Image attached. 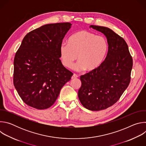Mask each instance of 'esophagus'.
Returning a JSON list of instances; mask_svg holds the SVG:
<instances>
[{
  "mask_svg": "<svg viewBox=\"0 0 146 146\" xmlns=\"http://www.w3.org/2000/svg\"><path fill=\"white\" fill-rule=\"evenodd\" d=\"M78 77V76L76 74H73V75L72 76V79H75V78H77Z\"/></svg>",
  "mask_w": 146,
  "mask_h": 146,
  "instance_id": "obj_1",
  "label": "esophagus"
}]
</instances>
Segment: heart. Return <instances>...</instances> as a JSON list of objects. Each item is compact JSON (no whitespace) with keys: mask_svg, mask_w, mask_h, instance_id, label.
<instances>
[{"mask_svg":"<svg viewBox=\"0 0 146 146\" xmlns=\"http://www.w3.org/2000/svg\"><path fill=\"white\" fill-rule=\"evenodd\" d=\"M59 50L65 66L70 68L78 56L79 61L74 66V69L90 72L102 64L108 51V43L104 37L83 30L72 35L68 43H62Z\"/></svg>","mask_w":146,"mask_h":146,"instance_id":"1","label":"heart"}]
</instances>
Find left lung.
Segmentation results:
<instances>
[{"mask_svg": "<svg viewBox=\"0 0 146 146\" xmlns=\"http://www.w3.org/2000/svg\"><path fill=\"white\" fill-rule=\"evenodd\" d=\"M105 35L108 52L95 70L80 76L81 86L78 96L82 105L92 111L105 110L115 104L128 87L133 59L125 40L111 29L91 25Z\"/></svg>", "mask_w": 146, "mask_h": 146, "instance_id": "1", "label": "left lung"}]
</instances>
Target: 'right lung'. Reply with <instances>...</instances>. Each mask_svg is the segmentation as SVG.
<instances>
[{
	"mask_svg": "<svg viewBox=\"0 0 146 146\" xmlns=\"http://www.w3.org/2000/svg\"><path fill=\"white\" fill-rule=\"evenodd\" d=\"M69 23L50 24L29 32L14 59V86L27 105L50 108L73 73L60 60V46L70 28Z\"/></svg>",
	"mask_w": 146,
	"mask_h": 146,
	"instance_id": "add662e5",
	"label": "right lung"
}]
</instances>
